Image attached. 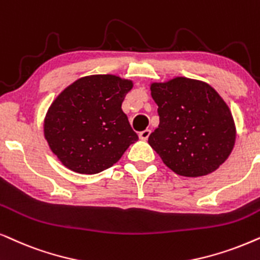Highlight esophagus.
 I'll return each instance as SVG.
<instances>
[{
  "mask_svg": "<svg viewBox=\"0 0 260 260\" xmlns=\"http://www.w3.org/2000/svg\"><path fill=\"white\" fill-rule=\"evenodd\" d=\"M150 133H151V131H150L149 129H146V130L141 131V133L138 134V137H140V140H142V141H146V140H148V137H149Z\"/></svg>",
  "mask_w": 260,
  "mask_h": 260,
  "instance_id": "34e87169",
  "label": "esophagus"
}]
</instances>
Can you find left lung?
Segmentation results:
<instances>
[{
    "mask_svg": "<svg viewBox=\"0 0 260 260\" xmlns=\"http://www.w3.org/2000/svg\"><path fill=\"white\" fill-rule=\"evenodd\" d=\"M160 124L148 143L164 164L184 177L216 171L233 150L235 124L216 90L203 81L174 77L151 83Z\"/></svg>",
    "mask_w": 260,
    "mask_h": 260,
    "instance_id": "8db88e82",
    "label": "left lung"
}]
</instances>
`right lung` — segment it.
Instances as JSON below:
<instances>
[{"label": "right lung", "instance_id": "obj_1", "mask_svg": "<svg viewBox=\"0 0 260 260\" xmlns=\"http://www.w3.org/2000/svg\"><path fill=\"white\" fill-rule=\"evenodd\" d=\"M133 81L116 75L81 77L49 107L44 136L52 153L76 173L95 174L113 166L138 140L122 103Z\"/></svg>", "mask_w": 260, "mask_h": 260}]
</instances>
